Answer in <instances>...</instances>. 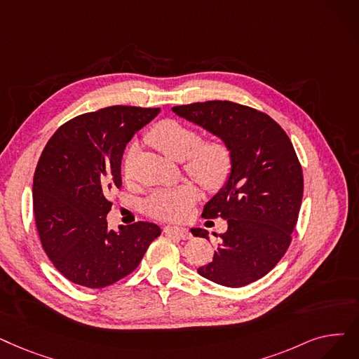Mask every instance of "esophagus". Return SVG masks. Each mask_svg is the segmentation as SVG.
Here are the masks:
<instances>
[{
    "label": "esophagus",
    "instance_id": "obj_1",
    "mask_svg": "<svg viewBox=\"0 0 359 359\" xmlns=\"http://www.w3.org/2000/svg\"><path fill=\"white\" fill-rule=\"evenodd\" d=\"M164 233L165 235H171V236H176L179 239H189L191 238V233L188 229L184 227H175V226H167L164 227Z\"/></svg>",
    "mask_w": 359,
    "mask_h": 359
}]
</instances>
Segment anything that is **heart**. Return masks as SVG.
Returning <instances> with one entry per match:
<instances>
[{"mask_svg": "<svg viewBox=\"0 0 359 359\" xmlns=\"http://www.w3.org/2000/svg\"><path fill=\"white\" fill-rule=\"evenodd\" d=\"M148 142L173 161L182 163L186 175L196 180L208 191H217L227 182L233 154L222 137L201 141L199 133L176 120H164L151 129ZM133 149H130L124 171L128 173ZM198 199L194 184H182L176 189L154 194L147 202L149 215L167 222H177L188 217Z\"/></svg>", "mask_w": 359, "mask_h": 359, "instance_id": "b5f03b06", "label": "heart"}]
</instances>
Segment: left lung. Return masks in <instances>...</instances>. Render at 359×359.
I'll return each instance as SVG.
<instances>
[{
    "instance_id": "left-lung-1",
    "label": "left lung",
    "mask_w": 359,
    "mask_h": 359,
    "mask_svg": "<svg viewBox=\"0 0 359 359\" xmlns=\"http://www.w3.org/2000/svg\"><path fill=\"white\" fill-rule=\"evenodd\" d=\"M171 110L224 139L233 154L226 184L202 212L205 218H224L227 230L218 235L212 261L198 273L227 287L252 283L286 254L298 222L304 176L290 139L266 113L231 101L195 102ZM191 231L208 239L204 229Z\"/></svg>"
}]
</instances>
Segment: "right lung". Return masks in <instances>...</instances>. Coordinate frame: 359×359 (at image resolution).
Instances as JSON below:
<instances>
[{
	"instance_id": "obj_1",
	"label": "right lung",
	"mask_w": 359,
	"mask_h": 359,
	"mask_svg": "<svg viewBox=\"0 0 359 359\" xmlns=\"http://www.w3.org/2000/svg\"><path fill=\"white\" fill-rule=\"evenodd\" d=\"M160 108L113 105L65 123L45 145L34 176V214L45 254L70 282L89 289L130 274L161 229L148 222L108 230L111 191L121 188L126 144Z\"/></svg>"
}]
</instances>
